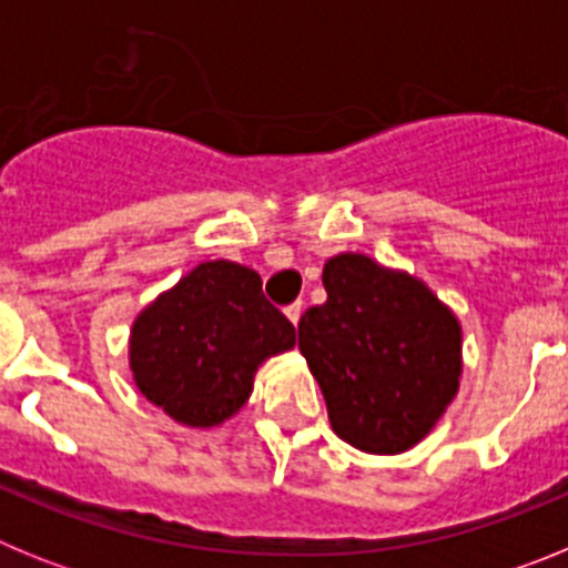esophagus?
<instances>
[{
	"label": "esophagus",
	"instance_id": "esophagus-1",
	"mask_svg": "<svg viewBox=\"0 0 568 568\" xmlns=\"http://www.w3.org/2000/svg\"><path fill=\"white\" fill-rule=\"evenodd\" d=\"M301 310H304V304H301V301H293V304H290V307H284V313H287V318L293 321V324H298Z\"/></svg>",
	"mask_w": 568,
	"mask_h": 568
}]
</instances>
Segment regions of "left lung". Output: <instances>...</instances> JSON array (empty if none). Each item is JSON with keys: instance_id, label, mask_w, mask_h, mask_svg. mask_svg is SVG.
<instances>
[{"instance_id": "1", "label": "left lung", "mask_w": 568, "mask_h": 568, "mask_svg": "<svg viewBox=\"0 0 568 568\" xmlns=\"http://www.w3.org/2000/svg\"><path fill=\"white\" fill-rule=\"evenodd\" d=\"M324 287L327 301L301 315L298 349L329 424L355 449L404 453L458 393V321L418 278L366 255L329 258Z\"/></svg>"}]
</instances>
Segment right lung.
<instances>
[{"label":"right lung","mask_w":568,"mask_h":568,"mask_svg":"<svg viewBox=\"0 0 568 568\" xmlns=\"http://www.w3.org/2000/svg\"><path fill=\"white\" fill-rule=\"evenodd\" d=\"M293 344L295 327L255 270L207 261L135 318L130 369L170 418L213 426L247 400L255 366Z\"/></svg>","instance_id":"1"}]
</instances>
